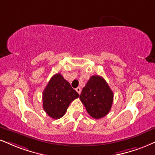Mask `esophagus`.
Listing matches in <instances>:
<instances>
[{"mask_svg":"<svg viewBox=\"0 0 155 155\" xmlns=\"http://www.w3.org/2000/svg\"><path fill=\"white\" fill-rule=\"evenodd\" d=\"M75 90H76V91H77V92L78 93V94H81V87H78Z\"/></svg>","mask_w":155,"mask_h":155,"instance_id":"esophagus-1","label":"esophagus"}]
</instances>
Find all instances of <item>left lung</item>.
Here are the masks:
<instances>
[{
    "label": "left lung",
    "mask_w": 155,
    "mask_h": 155,
    "mask_svg": "<svg viewBox=\"0 0 155 155\" xmlns=\"http://www.w3.org/2000/svg\"><path fill=\"white\" fill-rule=\"evenodd\" d=\"M80 98L89 115L98 119L109 113L114 93L104 78L93 75L83 88Z\"/></svg>",
    "instance_id": "1"
}]
</instances>
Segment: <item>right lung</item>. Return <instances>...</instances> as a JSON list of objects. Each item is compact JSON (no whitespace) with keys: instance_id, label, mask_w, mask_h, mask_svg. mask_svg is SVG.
<instances>
[{"instance_id":"right-lung-1","label":"right lung","mask_w":155,"mask_h":155,"mask_svg":"<svg viewBox=\"0 0 155 155\" xmlns=\"http://www.w3.org/2000/svg\"><path fill=\"white\" fill-rule=\"evenodd\" d=\"M78 97L79 94L62 74H55L44 90L43 108L49 116L58 119L64 115L70 103Z\"/></svg>"}]
</instances>
